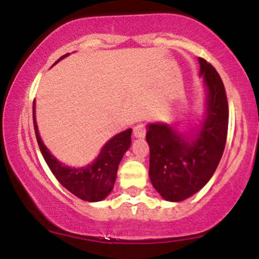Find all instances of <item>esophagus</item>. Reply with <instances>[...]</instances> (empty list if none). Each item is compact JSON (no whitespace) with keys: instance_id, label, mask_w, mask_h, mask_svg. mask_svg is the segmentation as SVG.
I'll list each match as a JSON object with an SVG mask.
<instances>
[{"instance_id":"34e87169","label":"esophagus","mask_w":259,"mask_h":259,"mask_svg":"<svg viewBox=\"0 0 259 259\" xmlns=\"http://www.w3.org/2000/svg\"><path fill=\"white\" fill-rule=\"evenodd\" d=\"M145 135H146V126L143 125V124H138L136 126H134V136H135V138L142 139L145 138Z\"/></svg>"}]
</instances>
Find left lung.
<instances>
[{
    "instance_id": "8db88e82",
    "label": "left lung",
    "mask_w": 259,
    "mask_h": 259,
    "mask_svg": "<svg viewBox=\"0 0 259 259\" xmlns=\"http://www.w3.org/2000/svg\"><path fill=\"white\" fill-rule=\"evenodd\" d=\"M207 89L206 119L192 141L166 124H149V177L165 200L182 201L208 182L219 166L228 134L229 108L224 84L214 67L199 58Z\"/></svg>"
}]
</instances>
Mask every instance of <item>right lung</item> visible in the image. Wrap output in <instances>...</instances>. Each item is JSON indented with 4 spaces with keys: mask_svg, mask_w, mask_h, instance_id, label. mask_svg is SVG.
<instances>
[{
    "mask_svg": "<svg viewBox=\"0 0 259 259\" xmlns=\"http://www.w3.org/2000/svg\"><path fill=\"white\" fill-rule=\"evenodd\" d=\"M66 55L67 54L62 55L60 59L65 58ZM32 113L33 127H35L36 139L38 142L39 149L42 152L46 163L48 164L49 169L54 174L59 182L68 192H71L82 200L100 201L107 197L113 189L114 182H116L118 165H119L124 153L132 145L133 130L127 129L112 138L104 146L101 153L99 154L94 163L85 167L74 169V167H68L58 161V159H55L51 154V152L43 145L36 124L35 101H33Z\"/></svg>",
    "mask_w": 259,
    "mask_h": 259,
    "instance_id": "right-lung-1",
    "label": "right lung"
}]
</instances>
